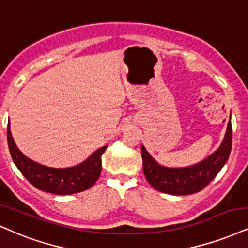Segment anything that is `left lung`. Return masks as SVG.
<instances>
[{
    "mask_svg": "<svg viewBox=\"0 0 248 248\" xmlns=\"http://www.w3.org/2000/svg\"><path fill=\"white\" fill-rule=\"evenodd\" d=\"M232 147L231 118L222 145L200 163L186 168L160 166L141 146L142 168L146 179L153 187L163 193L187 195L200 192L215 178L230 156Z\"/></svg>",
    "mask_w": 248,
    "mask_h": 248,
    "instance_id": "left-lung-1",
    "label": "left lung"
}]
</instances>
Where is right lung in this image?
<instances>
[{
  "label": "right lung",
  "mask_w": 248,
  "mask_h": 248,
  "mask_svg": "<svg viewBox=\"0 0 248 248\" xmlns=\"http://www.w3.org/2000/svg\"><path fill=\"white\" fill-rule=\"evenodd\" d=\"M7 138L9 151L16 167L31 184L38 189L59 195L73 194L92 187L99 179L102 167L101 156L106 152L107 146L97 149L86 161L78 166L56 169L42 166L26 157L15 143L9 126Z\"/></svg>",
  "instance_id": "right-lung-1"
}]
</instances>
